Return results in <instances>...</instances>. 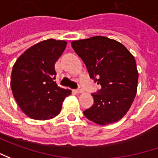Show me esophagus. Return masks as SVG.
<instances>
[{
  "label": "esophagus",
  "instance_id": "esophagus-1",
  "mask_svg": "<svg viewBox=\"0 0 158 158\" xmlns=\"http://www.w3.org/2000/svg\"><path fill=\"white\" fill-rule=\"evenodd\" d=\"M75 92H76L77 94H81V93H83V92H84V89H83V87H82L81 85H79V87L75 90Z\"/></svg>",
  "mask_w": 158,
  "mask_h": 158
}]
</instances>
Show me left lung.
<instances>
[{
  "mask_svg": "<svg viewBox=\"0 0 158 158\" xmlns=\"http://www.w3.org/2000/svg\"><path fill=\"white\" fill-rule=\"evenodd\" d=\"M90 78L101 88L93 94V106L85 116L100 125L118 122L128 111L136 94L138 73L134 56L121 43L97 35L72 42Z\"/></svg>",
  "mask_w": 158,
  "mask_h": 158,
  "instance_id": "left-lung-1",
  "label": "left lung"
}]
</instances>
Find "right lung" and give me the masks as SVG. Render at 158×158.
I'll return each instance as SVG.
<instances>
[{"mask_svg":"<svg viewBox=\"0 0 158 158\" xmlns=\"http://www.w3.org/2000/svg\"><path fill=\"white\" fill-rule=\"evenodd\" d=\"M66 42L48 39L23 52L15 63L11 89L20 108L35 120H49L61 111L71 90L59 87L55 81V63L62 55Z\"/></svg>","mask_w":158,"mask_h":158,"instance_id":"obj_1","label":"right lung"}]
</instances>
